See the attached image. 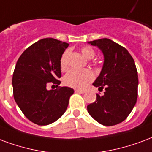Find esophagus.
<instances>
[{
	"label": "esophagus",
	"instance_id": "esophagus-1",
	"mask_svg": "<svg viewBox=\"0 0 152 152\" xmlns=\"http://www.w3.org/2000/svg\"><path fill=\"white\" fill-rule=\"evenodd\" d=\"M75 92L83 94V93H84V92H85V91H84V90H82V89H75Z\"/></svg>",
	"mask_w": 152,
	"mask_h": 152
}]
</instances>
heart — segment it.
<instances>
[{"label": "heart", "mask_w": 152, "mask_h": 152, "mask_svg": "<svg viewBox=\"0 0 152 152\" xmlns=\"http://www.w3.org/2000/svg\"><path fill=\"white\" fill-rule=\"evenodd\" d=\"M82 54L88 59H92L96 55L95 51L89 47L81 48ZM68 52H64L61 59V68L65 70L68 68ZM95 75L89 69H72L64 77V84L75 88H83L93 80Z\"/></svg>", "instance_id": "heart-1"}]
</instances>
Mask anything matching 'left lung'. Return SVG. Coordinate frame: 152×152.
Listing matches in <instances>:
<instances>
[{
    "instance_id": "8db88e82",
    "label": "left lung",
    "mask_w": 152,
    "mask_h": 152,
    "mask_svg": "<svg viewBox=\"0 0 152 152\" xmlns=\"http://www.w3.org/2000/svg\"><path fill=\"white\" fill-rule=\"evenodd\" d=\"M97 46L104 54V61L95 87L105 89L103 96L88 105L91 117L104 126L123 122L130 114L138 96V74L135 61L128 51L107 38L88 42Z\"/></svg>"
}]
</instances>
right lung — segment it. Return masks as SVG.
Wrapping results in <instances>:
<instances>
[{"label": "right lung", "instance_id": "add662e5", "mask_svg": "<svg viewBox=\"0 0 152 152\" xmlns=\"http://www.w3.org/2000/svg\"><path fill=\"white\" fill-rule=\"evenodd\" d=\"M68 44L45 38L29 46L17 62L12 76L13 96L25 116L36 124L48 125L65 112L74 90L61 84V59Z\"/></svg>", "mask_w": 152, "mask_h": 152}]
</instances>
